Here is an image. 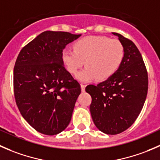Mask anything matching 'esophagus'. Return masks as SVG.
Returning a JSON list of instances; mask_svg holds the SVG:
<instances>
[{
  "mask_svg": "<svg viewBox=\"0 0 160 160\" xmlns=\"http://www.w3.org/2000/svg\"><path fill=\"white\" fill-rule=\"evenodd\" d=\"M80 87H81L82 91H84V90H85V88H86V85L83 84V83H81V84H80Z\"/></svg>",
  "mask_w": 160,
  "mask_h": 160,
  "instance_id": "esophagus-1",
  "label": "esophagus"
}]
</instances>
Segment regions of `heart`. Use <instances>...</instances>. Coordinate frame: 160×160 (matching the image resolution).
<instances>
[{
  "label": "heart",
  "mask_w": 160,
  "mask_h": 160,
  "mask_svg": "<svg viewBox=\"0 0 160 160\" xmlns=\"http://www.w3.org/2000/svg\"><path fill=\"white\" fill-rule=\"evenodd\" d=\"M124 46L118 39L106 36H87L73 44V50L65 49L62 59L67 70L82 82L97 79L105 80L118 70L124 58Z\"/></svg>",
  "instance_id": "b5f03b06"
}]
</instances>
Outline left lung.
<instances>
[{
    "label": "left lung",
    "instance_id": "8db88e82",
    "mask_svg": "<svg viewBox=\"0 0 160 160\" xmlns=\"http://www.w3.org/2000/svg\"><path fill=\"white\" fill-rule=\"evenodd\" d=\"M117 35L124 46V58L118 70L97 86L88 85L92 98L90 106L93 123L108 135L124 132L139 115L148 92V72L139 50L121 34Z\"/></svg>",
    "mask_w": 160,
    "mask_h": 160
}]
</instances>
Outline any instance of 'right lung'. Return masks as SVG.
<instances>
[{
    "label": "right lung",
    "instance_id": "1",
    "mask_svg": "<svg viewBox=\"0 0 160 160\" xmlns=\"http://www.w3.org/2000/svg\"><path fill=\"white\" fill-rule=\"evenodd\" d=\"M81 35L46 31L24 46L14 68V94L22 117L54 135L70 124L80 85L66 70L62 50Z\"/></svg>",
    "mask_w": 160,
    "mask_h": 160
}]
</instances>
